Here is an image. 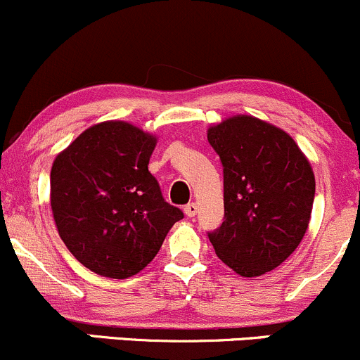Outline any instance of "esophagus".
<instances>
[{
	"instance_id": "esophagus-1",
	"label": "esophagus",
	"mask_w": 360,
	"mask_h": 360,
	"mask_svg": "<svg viewBox=\"0 0 360 360\" xmlns=\"http://www.w3.org/2000/svg\"><path fill=\"white\" fill-rule=\"evenodd\" d=\"M184 211H185V214L188 216V218H194V216L197 214V204L195 202H188L187 206L184 207Z\"/></svg>"
}]
</instances>
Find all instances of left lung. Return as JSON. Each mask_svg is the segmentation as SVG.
<instances>
[{"label": "left lung", "instance_id": "obj_1", "mask_svg": "<svg viewBox=\"0 0 360 360\" xmlns=\"http://www.w3.org/2000/svg\"><path fill=\"white\" fill-rule=\"evenodd\" d=\"M207 141L223 166L225 219L207 231L216 256L242 276L271 271L309 226L311 165L287 132L245 115L211 127Z\"/></svg>", "mask_w": 360, "mask_h": 360}]
</instances>
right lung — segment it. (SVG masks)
I'll use <instances>...</instances> for the list:
<instances>
[{
  "mask_svg": "<svg viewBox=\"0 0 360 360\" xmlns=\"http://www.w3.org/2000/svg\"><path fill=\"white\" fill-rule=\"evenodd\" d=\"M156 139L125 122L82 132L51 168V210L73 257L101 276L144 269L184 212L148 169Z\"/></svg>",
  "mask_w": 360,
  "mask_h": 360,
  "instance_id": "right-lung-1",
  "label": "right lung"
}]
</instances>
